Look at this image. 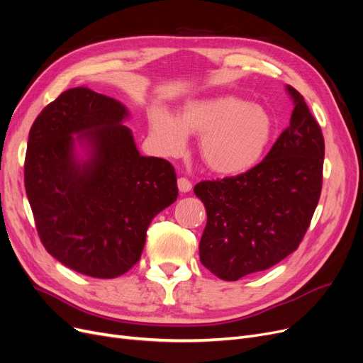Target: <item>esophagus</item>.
Returning a JSON list of instances; mask_svg holds the SVG:
<instances>
[{
  "instance_id": "1",
  "label": "esophagus",
  "mask_w": 363,
  "mask_h": 363,
  "mask_svg": "<svg viewBox=\"0 0 363 363\" xmlns=\"http://www.w3.org/2000/svg\"><path fill=\"white\" fill-rule=\"evenodd\" d=\"M191 188H193V184L188 181L186 178H179L178 179V190L181 193H190Z\"/></svg>"
}]
</instances>
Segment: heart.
Wrapping results in <instances>:
<instances>
[{"instance_id":"heart-1","label":"heart","mask_w":363,"mask_h":363,"mask_svg":"<svg viewBox=\"0 0 363 363\" xmlns=\"http://www.w3.org/2000/svg\"><path fill=\"white\" fill-rule=\"evenodd\" d=\"M152 143L164 155L181 154L188 136H200L199 154L218 175H240L255 167L274 136V121L261 105L233 94L193 99L177 117L164 109L150 114Z\"/></svg>"}]
</instances>
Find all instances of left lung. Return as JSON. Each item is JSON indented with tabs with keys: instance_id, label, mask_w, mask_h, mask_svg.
I'll list each match as a JSON object with an SVG mask.
<instances>
[{
	"instance_id": "left-lung-1",
	"label": "left lung",
	"mask_w": 363,
	"mask_h": 363,
	"mask_svg": "<svg viewBox=\"0 0 363 363\" xmlns=\"http://www.w3.org/2000/svg\"><path fill=\"white\" fill-rule=\"evenodd\" d=\"M286 91L294 102L289 128L265 159L242 175L194 186L208 213L200 261L223 280L267 270L291 255L318 206L325 140L304 98L291 86Z\"/></svg>"
}]
</instances>
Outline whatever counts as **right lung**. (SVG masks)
<instances>
[{
	"instance_id": "1",
	"label": "right lung",
	"mask_w": 363,
	"mask_h": 363,
	"mask_svg": "<svg viewBox=\"0 0 363 363\" xmlns=\"http://www.w3.org/2000/svg\"><path fill=\"white\" fill-rule=\"evenodd\" d=\"M129 109L87 87L47 105L29 130L25 188L52 257L90 277L114 279L139 261L151 220L177 200V173L140 155L123 123Z\"/></svg>"
}]
</instances>
